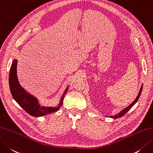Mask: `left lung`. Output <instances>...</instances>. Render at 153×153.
Segmentation results:
<instances>
[{
	"mask_svg": "<svg viewBox=\"0 0 153 153\" xmlns=\"http://www.w3.org/2000/svg\"><path fill=\"white\" fill-rule=\"evenodd\" d=\"M142 89H143V85H141V88H140V91H139V94H138V95H137V97H136V99L135 100H134V101H133V102L131 103V104H130L129 105H128L127 107H126V108L125 109H124L123 110H122L121 111H120L119 112L118 114H117V115H115V116H110V117L111 118H113V119H117V118H119V117H123V116L125 113H126L128 110H129L131 107H132L134 104H135L137 102V101H138V100H139V97H140V94H141V92H142Z\"/></svg>",
	"mask_w": 153,
	"mask_h": 153,
	"instance_id": "1",
	"label": "left lung"
}]
</instances>
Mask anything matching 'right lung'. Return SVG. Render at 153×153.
<instances>
[{"label":"right lung","instance_id":"obj_1","mask_svg":"<svg viewBox=\"0 0 153 153\" xmlns=\"http://www.w3.org/2000/svg\"><path fill=\"white\" fill-rule=\"evenodd\" d=\"M17 62L16 59H13L10 67V74H9V86L14 100L25 111L34 117H42L57 111L62 105L63 100L65 94L68 91V86L65 89L58 107L41 106L39 104L38 99L30 94L20 85L17 77Z\"/></svg>","mask_w":153,"mask_h":153}]
</instances>
